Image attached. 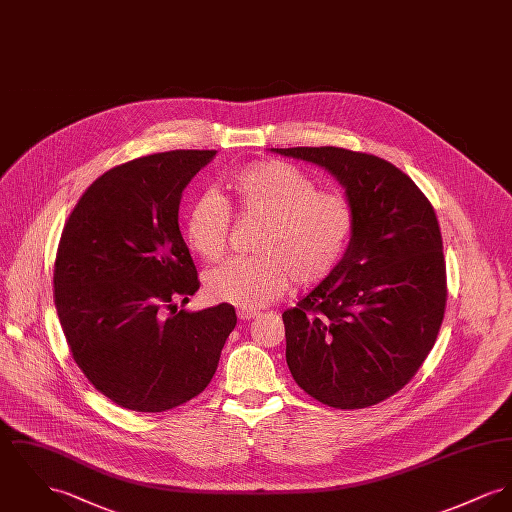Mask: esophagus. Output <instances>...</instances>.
<instances>
[{"label":"esophagus","mask_w":512,"mask_h":512,"mask_svg":"<svg viewBox=\"0 0 512 512\" xmlns=\"http://www.w3.org/2000/svg\"><path fill=\"white\" fill-rule=\"evenodd\" d=\"M258 312L256 310H250V308H240L239 318L240 320H250V318H256Z\"/></svg>","instance_id":"esophagus-1"}]
</instances>
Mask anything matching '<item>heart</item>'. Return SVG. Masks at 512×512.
Wrapping results in <instances>:
<instances>
[{
    "instance_id": "b5f03b06",
    "label": "heart",
    "mask_w": 512,
    "mask_h": 512,
    "mask_svg": "<svg viewBox=\"0 0 512 512\" xmlns=\"http://www.w3.org/2000/svg\"><path fill=\"white\" fill-rule=\"evenodd\" d=\"M242 215L260 221L252 239L254 256L233 258L205 273V295L213 303L264 307L293 279L314 285L340 264L355 229L351 202L336 190H316V182L283 161H260L227 180ZM229 207L215 194L198 196L184 215L190 248L215 262L229 235Z\"/></svg>"
}]
</instances>
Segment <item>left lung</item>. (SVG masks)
Listing matches in <instances>:
<instances>
[{"label": "left lung", "instance_id": "8db88e82", "mask_svg": "<svg viewBox=\"0 0 512 512\" xmlns=\"http://www.w3.org/2000/svg\"><path fill=\"white\" fill-rule=\"evenodd\" d=\"M272 151L326 169L355 211L336 270L283 312L289 371L326 406H375L419 371L443 324L446 266L435 209L408 174L375 155Z\"/></svg>", "mask_w": 512, "mask_h": 512}]
</instances>
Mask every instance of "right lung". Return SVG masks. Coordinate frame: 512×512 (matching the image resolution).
I'll return each instance as SVG.
<instances>
[{
  "label": "right lung",
  "mask_w": 512,
  "mask_h": 512,
  "mask_svg": "<svg viewBox=\"0 0 512 512\" xmlns=\"http://www.w3.org/2000/svg\"><path fill=\"white\" fill-rule=\"evenodd\" d=\"M217 151L139 157L99 176L64 227L54 303L73 361L114 404L157 413L204 392L237 326L233 305L188 312L200 289L180 235L182 192Z\"/></svg>",
  "instance_id": "obj_1"
}]
</instances>
